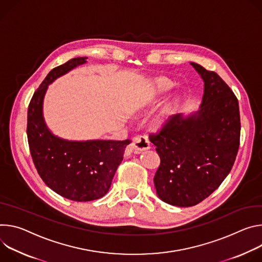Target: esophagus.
<instances>
[{
  "label": "esophagus",
  "mask_w": 262,
  "mask_h": 262,
  "mask_svg": "<svg viewBox=\"0 0 262 262\" xmlns=\"http://www.w3.org/2000/svg\"><path fill=\"white\" fill-rule=\"evenodd\" d=\"M151 147V142L146 135H138L135 136L131 143V149L136 151H144L148 150Z\"/></svg>",
  "instance_id": "obj_1"
}]
</instances>
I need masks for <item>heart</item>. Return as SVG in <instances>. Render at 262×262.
Instances as JSON below:
<instances>
[{
  "label": "heart",
  "instance_id": "b5f03b06",
  "mask_svg": "<svg viewBox=\"0 0 262 262\" xmlns=\"http://www.w3.org/2000/svg\"><path fill=\"white\" fill-rule=\"evenodd\" d=\"M171 87V84L166 81L165 79H162V78H156L153 80L152 84H151V87H150V92H151V95L152 97H159V96H162L164 95L165 93H167ZM173 104H175V101H171L169 103H167L163 110L161 111V113L159 114L158 119H157V122H161V121H164L165 116H167L169 114V112L172 110V106Z\"/></svg>",
  "mask_w": 262,
  "mask_h": 262
}]
</instances>
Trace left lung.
<instances>
[{
  "instance_id": "8db88e82",
  "label": "left lung",
  "mask_w": 262,
  "mask_h": 262,
  "mask_svg": "<svg viewBox=\"0 0 262 262\" xmlns=\"http://www.w3.org/2000/svg\"><path fill=\"white\" fill-rule=\"evenodd\" d=\"M204 80L200 110L187 118L170 115L156 133L160 165L154 176L158 196L167 204L190 207L208 198L234 164L241 139L238 101L212 71L190 63Z\"/></svg>"
}]
</instances>
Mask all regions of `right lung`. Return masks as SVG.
I'll use <instances>...</instances> for the list:
<instances>
[{
	"instance_id": "obj_1",
	"label": "right lung",
	"mask_w": 262,
	"mask_h": 262,
	"mask_svg": "<svg viewBox=\"0 0 262 262\" xmlns=\"http://www.w3.org/2000/svg\"><path fill=\"white\" fill-rule=\"evenodd\" d=\"M85 62L86 57H77L53 69L34 93L27 120L29 149L38 175L52 190L77 202L94 201L107 193L131 142L130 139L69 141L47 128L42 101L48 85Z\"/></svg>"
}]
</instances>
